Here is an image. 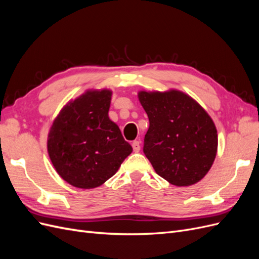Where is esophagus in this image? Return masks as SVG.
I'll return each mask as SVG.
<instances>
[{"label":"esophagus","instance_id":"1","mask_svg":"<svg viewBox=\"0 0 259 259\" xmlns=\"http://www.w3.org/2000/svg\"><path fill=\"white\" fill-rule=\"evenodd\" d=\"M132 147H133V150H134L135 152H139V150H140V143L138 142V140H135V142H133Z\"/></svg>","mask_w":259,"mask_h":259}]
</instances>
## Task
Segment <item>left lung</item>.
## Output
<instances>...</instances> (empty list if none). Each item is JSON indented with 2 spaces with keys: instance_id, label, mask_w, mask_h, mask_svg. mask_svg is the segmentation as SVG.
Returning a JSON list of instances; mask_svg holds the SVG:
<instances>
[{
  "instance_id": "8db88e82",
  "label": "left lung",
  "mask_w": 259,
  "mask_h": 259,
  "mask_svg": "<svg viewBox=\"0 0 259 259\" xmlns=\"http://www.w3.org/2000/svg\"><path fill=\"white\" fill-rule=\"evenodd\" d=\"M138 99L149 117L144 152L156 174L177 187L200 182L217 153V130L211 117L177 90L140 91Z\"/></svg>"
}]
</instances>
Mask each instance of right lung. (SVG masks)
Here are the masks:
<instances>
[{"mask_svg": "<svg viewBox=\"0 0 259 259\" xmlns=\"http://www.w3.org/2000/svg\"><path fill=\"white\" fill-rule=\"evenodd\" d=\"M112 92L89 90L61 109L48 137V151L58 175L81 189L112 177L132 153L117 125L109 119Z\"/></svg>", "mask_w": 259, "mask_h": 259, "instance_id": "right-lung-1", "label": "right lung"}]
</instances>
